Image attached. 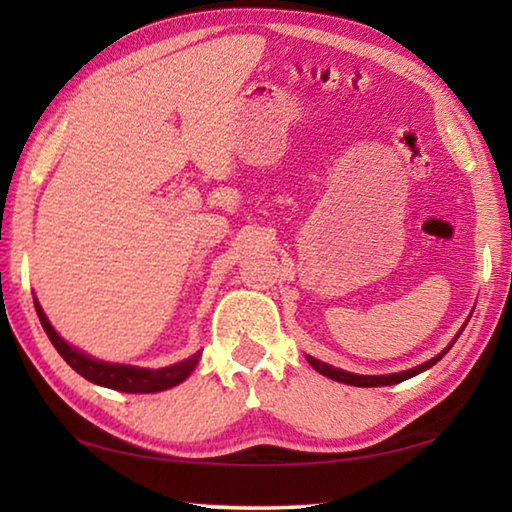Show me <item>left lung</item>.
I'll return each instance as SVG.
<instances>
[{"mask_svg": "<svg viewBox=\"0 0 512 512\" xmlns=\"http://www.w3.org/2000/svg\"><path fill=\"white\" fill-rule=\"evenodd\" d=\"M461 332H463V329H461ZM461 332L456 334V339H458V336H461ZM456 339H454L452 343H449L443 352L436 354V357L429 359V361H424L422 366H415V368H411V370H402V372H393V375H354V372L334 368V366H329V363H323V361H318V359H314V357H307V361L311 363V368L320 372V375H325V377L334 379V381H341V384L361 386V388L393 386V384H400V381H404V379H411V377H415V375H420V372H424V370H429V368L433 366V363H438L440 359L445 357V354L449 352V348H452V345L456 343Z\"/></svg>", "mask_w": 512, "mask_h": 512, "instance_id": "left-lung-1", "label": "left lung"}]
</instances>
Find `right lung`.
<instances>
[{"instance_id": "1", "label": "right lung", "mask_w": 512, "mask_h": 512, "mask_svg": "<svg viewBox=\"0 0 512 512\" xmlns=\"http://www.w3.org/2000/svg\"><path fill=\"white\" fill-rule=\"evenodd\" d=\"M36 311L42 327L49 336V341L54 343V348L58 350L60 357H63L69 366H72L81 377H85L92 384L97 386H106L112 388V391H121V393H160L167 391V388L178 386L180 381H185L189 375H192L198 359H201V352L192 354V357L185 361L173 363V366L167 368H137V366H121V363H106L99 359H92L88 354H83L81 350H76L69 345L65 339H60V334L51 327L49 318L42 311L40 302L36 300Z\"/></svg>"}]
</instances>
